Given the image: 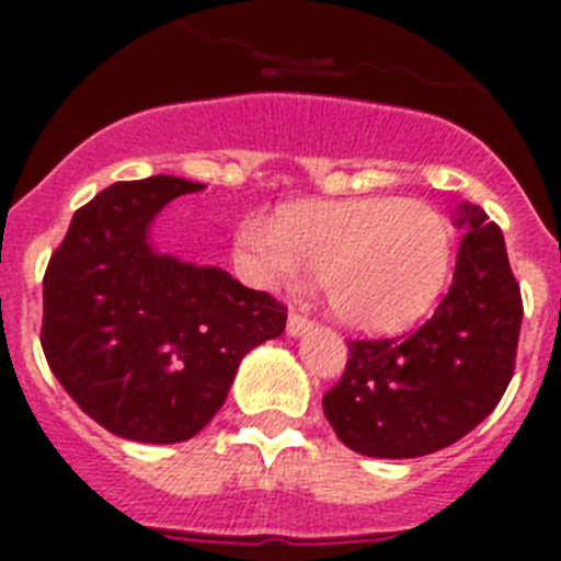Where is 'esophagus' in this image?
Here are the masks:
<instances>
[{
  "label": "esophagus",
  "mask_w": 561,
  "mask_h": 561,
  "mask_svg": "<svg viewBox=\"0 0 561 561\" xmlns=\"http://www.w3.org/2000/svg\"><path fill=\"white\" fill-rule=\"evenodd\" d=\"M306 329H311V320H309V317H306L304 311L291 309V311H289V320H286V331H289L291 336H300Z\"/></svg>",
  "instance_id": "obj_1"
}]
</instances>
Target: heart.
I'll use <instances>...</instances> for the list:
<instances>
[{
    "instance_id": "heart-1",
    "label": "heart",
    "mask_w": 561,
    "mask_h": 561,
    "mask_svg": "<svg viewBox=\"0 0 561 561\" xmlns=\"http://www.w3.org/2000/svg\"><path fill=\"white\" fill-rule=\"evenodd\" d=\"M241 275L255 286H291L320 275L325 304L356 331H399L435 304L447 280L449 227L413 199L297 202L275 219H247L232 241Z\"/></svg>"
}]
</instances>
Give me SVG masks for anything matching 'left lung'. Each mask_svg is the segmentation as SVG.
Masks as SVG:
<instances>
[{"mask_svg": "<svg viewBox=\"0 0 561 561\" xmlns=\"http://www.w3.org/2000/svg\"><path fill=\"white\" fill-rule=\"evenodd\" d=\"M453 286L415 334L348 340L342 379L323 396L336 438L368 458H419L472 433L497 408L517 362L523 295L503 232L460 207Z\"/></svg>", "mask_w": 561, "mask_h": 561, "instance_id": "left-lung-1", "label": "left lung"}]
</instances>
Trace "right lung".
<instances>
[{"mask_svg": "<svg viewBox=\"0 0 561 561\" xmlns=\"http://www.w3.org/2000/svg\"><path fill=\"white\" fill-rule=\"evenodd\" d=\"M202 187L180 176L114 182L78 207L44 272L49 370L121 438H193L225 404L238 362L286 329V306L270 291L148 244L153 216Z\"/></svg>", "mask_w": 561, "mask_h": 561, "instance_id": "1", "label": "right lung"}]
</instances>
